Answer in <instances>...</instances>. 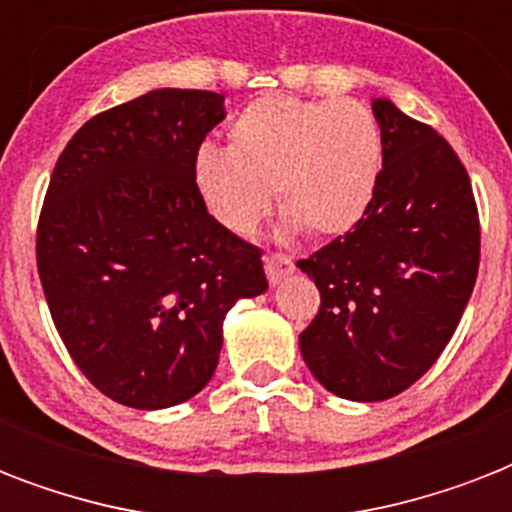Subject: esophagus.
<instances>
[{
  "label": "esophagus",
  "mask_w": 512,
  "mask_h": 512,
  "mask_svg": "<svg viewBox=\"0 0 512 512\" xmlns=\"http://www.w3.org/2000/svg\"><path fill=\"white\" fill-rule=\"evenodd\" d=\"M292 271H295V263H292L289 257H284V255H265V273H268V281H271L273 287L287 279V276Z\"/></svg>",
  "instance_id": "obj_1"
}]
</instances>
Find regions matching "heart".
<instances>
[{"label":"heart","instance_id":"heart-1","mask_svg":"<svg viewBox=\"0 0 512 512\" xmlns=\"http://www.w3.org/2000/svg\"><path fill=\"white\" fill-rule=\"evenodd\" d=\"M380 167L382 132L364 103L268 95L233 116L228 148H196L191 175L225 231H255L276 188L287 236H337L369 209Z\"/></svg>","mask_w":512,"mask_h":512}]
</instances>
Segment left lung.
<instances>
[{"label":"left lung","instance_id":"left-lung-1","mask_svg":"<svg viewBox=\"0 0 512 512\" xmlns=\"http://www.w3.org/2000/svg\"><path fill=\"white\" fill-rule=\"evenodd\" d=\"M382 172L353 231L297 268L321 308L300 335L316 380L348 401H385L420 380L473 295L481 228L470 177L433 127L372 100Z\"/></svg>","mask_w":512,"mask_h":512}]
</instances>
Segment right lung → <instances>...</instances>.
Returning <instances> with one entry per match:
<instances>
[{"label":"right lung","instance_id":"obj_1","mask_svg":"<svg viewBox=\"0 0 512 512\" xmlns=\"http://www.w3.org/2000/svg\"><path fill=\"white\" fill-rule=\"evenodd\" d=\"M223 100L164 87L92 116L44 196L36 265L55 329L84 377L132 409L196 396L228 311L268 289L263 252L215 223L193 185Z\"/></svg>","mask_w":512,"mask_h":512}]
</instances>
